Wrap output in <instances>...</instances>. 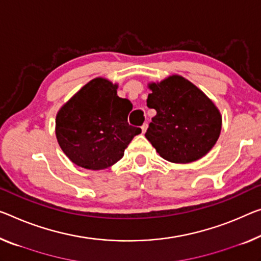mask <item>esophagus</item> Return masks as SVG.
<instances>
[{
	"mask_svg": "<svg viewBox=\"0 0 261 261\" xmlns=\"http://www.w3.org/2000/svg\"><path fill=\"white\" fill-rule=\"evenodd\" d=\"M147 128H148V123L147 122H144L143 125L141 126V129H142V133H146V130H147Z\"/></svg>",
	"mask_w": 261,
	"mask_h": 261,
	"instance_id": "34e87169",
	"label": "esophagus"
}]
</instances>
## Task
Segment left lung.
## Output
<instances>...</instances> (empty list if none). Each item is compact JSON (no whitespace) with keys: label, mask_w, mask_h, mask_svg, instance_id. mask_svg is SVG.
<instances>
[{"label":"left lung","mask_w":261,"mask_h":261,"mask_svg":"<svg viewBox=\"0 0 261 261\" xmlns=\"http://www.w3.org/2000/svg\"><path fill=\"white\" fill-rule=\"evenodd\" d=\"M147 106L156 115L146 138L167 161L188 163L203 158L219 138L222 118L214 102L189 80L171 75L150 84Z\"/></svg>","instance_id":"left-lung-1"}]
</instances>
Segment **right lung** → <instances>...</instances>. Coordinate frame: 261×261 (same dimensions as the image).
<instances>
[{
    "mask_svg": "<svg viewBox=\"0 0 261 261\" xmlns=\"http://www.w3.org/2000/svg\"><path fill=\"white\" fill-rule=\"evenodd\" d=\"M117 85L95 78L77 92L56 118L59 146L72 162L100 170L117 163L141 128L128 123L133 105L117 95Z\"/></svg>",
    "mask_w": 261,
    "mask_h": 261,
    "instance_id": "add662e5",
    "label": "right lung"
}]
</instances>
